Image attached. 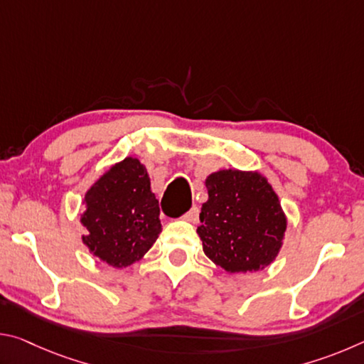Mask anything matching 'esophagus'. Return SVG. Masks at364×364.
<instances>
[{
    "instance_id": "1",
    "label": "esophagus",
    "mask_w": 364,
    "mask_h": 364,
    "mask_svg": "<svg viewBox=\"0 0 364 364\" xmlns=\"http://www.w3.org/2000/svg\"><path fill=\"white\" fill-rule=\"evenodd\" d=\"M184 220L191 221V223H196V221L199 220V208H197L196 205L191 207L189 210L186 212V215H184Z\"/></svg>"
}]
</instances>
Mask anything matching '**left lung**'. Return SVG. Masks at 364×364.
I'll use <instances>...</instances> for the list:
<instances>
[{"instance_id":"8db88e82","label":"left lung","mask_w":364,"mask_h":364,"mask_svg":"<svg viewBox=\"0 0 364 364\" xmlns=\"http://www.w3.org/2000/svg\"><path fill=\"white\" fill-rule=\"evenodd\" d=\"M208 200L202 204L204 254L228 273L258 271L274 260L286 232L278 196L260 173L221 170L205 180Z\"/></svg>"}]
</instances>
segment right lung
<instances>
[{"label": "right lung", "mask_w": 364, "mask_h": 364, "mask_svg": "<svg viewBox=\"0 0 364 364\" xmlns=\"http://www.w3.org/2000/svg\"><path fill=\"white\" fill-rule=\"evenodd\" d=\"M85 204L83 242L110 267L123 268L139 260L162 231L159 200L138 159L115 164L86 193Z\"/></svg>", "instance_id": "1"}]
</instances>
